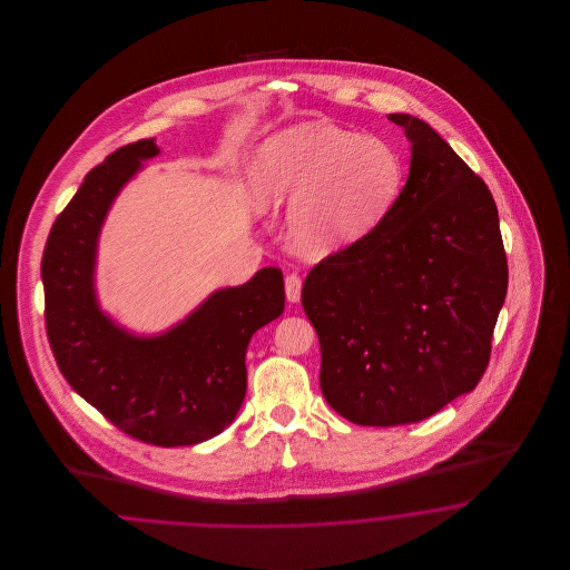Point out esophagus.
<instances>
[{
	"instance_id": "34e87169",
	"label": "esophagus",
	"mask_w": 570,
	"mask_h": 570,
	"mask_svg": "<svg viewBox=\"0 0 570 570\" xmlns=\"http://www.w3.org/2000/svg\"><path fill=\"white\" fill-rule=\"evenodd\" d=\"M286 298L291 303H297L298 298H301V277H298L297 273L286 275Z\"/></svg>"
}]
</instances>
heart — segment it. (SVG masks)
I'll return each instance as SVG.
<instances>
[{
  "mask_svg": "<svg viewBox=\"0 0 570 570\" xmlns=\"http://www.w3.org/2000/svg\"><path fill=\"white\" fill-rule=\"evenodd\" d=\"M254 186L265 207L293 205L291 244L318 256L379 228L402 194L404 164L380 136L309 121L263 142L254 160Z\"/></svg>",
  "mask_w": 570,
  "mask_h": 570,
  "instance_id": "heart-1",
  "label": "heart"
}]
</instances>
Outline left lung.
I'll return each mask as SVG.
<instances>
[{
    "instance_id": "obj_1",
    "label": "left lung",
    "mask_w": 570,
    "mask_h": 570,
    "mask_svg": "<svg viewBox=\"0 0 570 570\" xmlns=\"http://www.w3.org/2000/svg\"><path fill=\"white\" fill-rule=\"evenodd\" d=\"M410 173L374 233L307 273L326 404L356 425L435 414L488 370L509 267L485 181L419 117L393 112Z\"/></svg>"
}]
</instances>
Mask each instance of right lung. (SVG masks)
Here are the masks:
<instances>
[{
  "label": "right lung",
  "instance_id": "obj_1",
  "mask_svg": "<svg viewBox=\"0 0 570 570\" xmlns=\"http://www.w3.org/2000/svg\"><path fill=\"white\" fill-rule=\"evenodd\" d=\"M158 154L154 138H142L85 175L45 245V321L59 372L85 402L140 442L188 446L235 421L247 389V344L284 312V277L265 267L156 337L115 325L94 291L98 235L140 160Z\"/></svg>",
  "mask_w": 570,
  "mask_h": 570
}]
</instances>
